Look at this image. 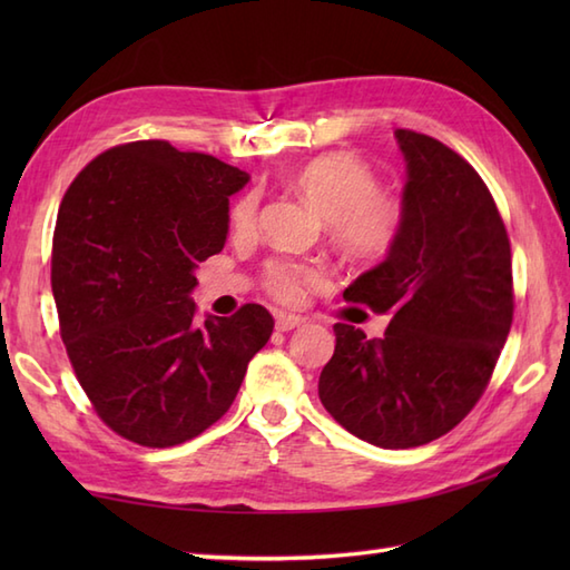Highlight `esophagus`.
Segmentation results:
<instances>
[{
	"label": "esophagus",
	"instance_id": "34e87169",
	"mask_svg": "<svg viewBox=\"0 0 570 570\" xmlns=\"http://www.w3.org/2000/svg\"><path fill=\"white\" fill-rule=\"evenodd\" d=\"M306 323V318H301V316H278L276 318V331L278 333H288V331H294V328H301V325Z\"/></svg>",
	"mask_w": 570,
	"mask_h": 570
}]
</instances>
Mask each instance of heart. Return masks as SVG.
I'll return each instance as SVG.
<instances>
[{
  "label": "heart",
  "mask_w": 570,
  "mask_h": 570,
  "mask_svg": "<svg viewBox=\"0 0 570 570\" xmlns=\"http://www.w3.org/2000/svg\"><path fill=\"white\" fill-rule=\"evenodd\" d=\"M294 190L308 208L328 223L331 237L353 257H380L394 245L402 229L404 205L390 193L377 190V176L353 154L333 151L311 159L292 178ZM257 223V198L247 196L229 213L235 237H247ZM321 269L294 262H272L266 266V292L284 304H298L306 286L318 284Z\"/></svg>",
  "instance_id": "1"
}]
</instances>
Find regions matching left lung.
<instances>
[{
	"label": "left lung",
	"instance_id": "1",
	"mask_svg": "<svg viewBox=\"0 0 570 570\" xmlns=\"http://www.w3.org/2000/svg\"><path fill=\"white\" fill-rule=\"evenodd\" d=\"M404 220L382 264L343 298L392 313L382 337L335 323L318 396L357 439L414 448L458 426L510 335L512 252L488 186L439 139L396 129Z\"/></svg>",
	"mask_w": 570,
	"mask_h": 570
}]
</instances>
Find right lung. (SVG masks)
Instances as JSON below:
<instances>
[{"mask_svg":"<svg viewBox=\"0 0 570 570\" xmlns=\"http://www.w3.org/2000/svg\"><path fill=\"white\" fill-rule=\"evenodd\" d=\"M247 180L215 156L149 139L100 154L60 203V337L98 416L139 445H178L213 426L274 331L259 304L200 325L190 298Z\"/></svg>","mask_w":570,"mask_h":570,"instance_id":"obj_1","label":"right lung"}]
</instances>
